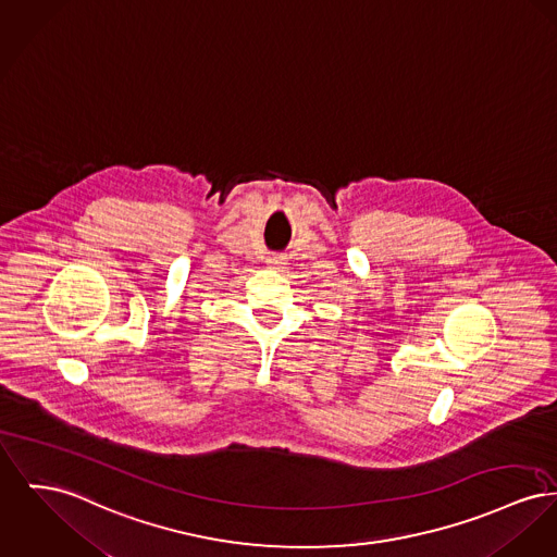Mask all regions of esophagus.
<instances>
[{"mask_svg": "<svg viewBox=\"0 0 557 557\" xmlns=\"http://www.w3.org/2000/svg\"><path fill=\"white\" fill-rule=\"evenodd\" d=\"M267 264H269V267H273V269H284V264H286V257H284V255H271V257L267 259Z\"/></svg>", "mask_w": 557, "mask_h": 557, "instance_id": "1", "label": "esophagus"}]
</instances>
